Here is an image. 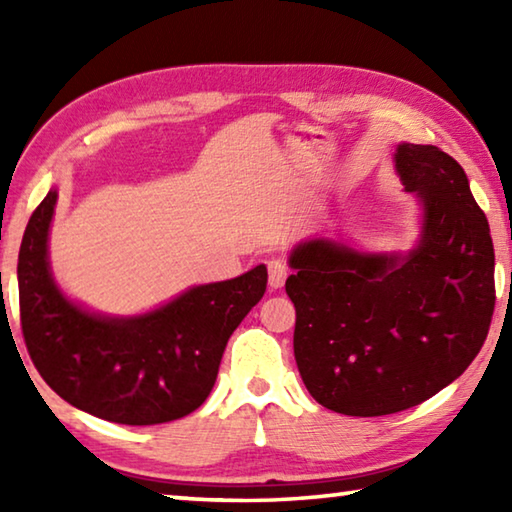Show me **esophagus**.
<instances>
[{
	"label": "esophagus",
	"instance_id": "1",
	"mask_svg": "<svg viewBox=\"0 0 512 512\" xmlns=\"http://www.w3.org/2000/svg\"><path fill=\"white\" fill-rule=\"evenodd\" d=\"M287 275H289V266L284 264L282 259H271V262H268V287L271 289L284 287Z\"/></svg>",
	"mask_w": 512,
	"mask_h": 512
}]
</instances>
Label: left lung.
Wrapping results in <instances>:
<instances>
[{
    "label": "left lung",
    "instance_id": "8db88e82",
    "mask_svg": "<svg viewBox=\"0 0 512 512\" xmlns=\"http://www.w3.org/2000/svg\"><path fill=\"white\" fill-rule=\"evenodd\" d=\"M395 169L422 203L418 246L368 255L309 239L289 257L300 377L325 409L359 418L411 409L461 377L495 311L490 225L461 164L400 144Z\"/></svg>",
    "mask_w": 512,
    "mask_h": 512
}]
</instances>
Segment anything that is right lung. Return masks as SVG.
Masks as SVG:
<instances>
[{"label":"right lung","instance_id":"1","mask_svg":"<svg viewBox=\"0 0 512 512\" xmlns=\"http://www.w3.org/2000/svg\"><path fill=\"white\" fill-rule=\"evenodd\" d=\"M56 189L31 214L17 259L20 323L40 377L97 418L144 427L185 418L210 395L232 332L262 300L266 266L189 289L135 318L97 316L67 300L49 273Z\"/></svg>","mask_w":512,"mask_h":512}]
</instances>
